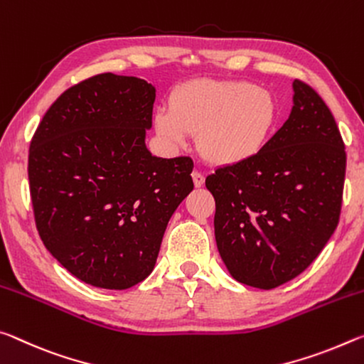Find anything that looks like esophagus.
<instances>
[{"label":"esophagus","instance_id":"34e87169","mask_svg":"<svg viewBox=\"0 0 364 364\" xmlns=\"http://www.w3.org/2000/svg\"><path fill=\"white\" fill-rule=\"evenodd\" d=\"M192 178H193V183H195V187H201L205 183V176L201 174L200 171H193L192 172Z\"/></svg>","mask_w":364,"mask_h":364}]
</instances>
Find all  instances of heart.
<instances>
[{
    "label": "heart",
    "instance_id": "heart-1",
    "mask_svg": "<svg viewBox=\"0 0 364 364\" xmlns=\"http://www.w3.org/2000/svg\"><path fill=\"white\" fill-rule=\"evenodd\" d=\"M154 112L156 132L172 145L196 135L203 158L218 166L247 163L263 151L277 124L271 92L247 80H192Z\"/></svg>",
    "mask_w": 364,
    "mask_h": 364
}]
</instances>
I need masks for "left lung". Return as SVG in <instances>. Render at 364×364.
Listing matches in <instances>:
<instances>
[{
	"label": "left lung",
	"mask_w": 364,
	"mask_h": 364,
	"mask_svg": "<svg viewBox=\"0 0 364 364\" xmlns=\"http://www.w3.org/2000/svg\"><path fill=\"white\" fill-rule=\"evenodd\" d=\"M345 166L331 109L295 80L294 108L263 151L206 177L218 250L235 281L276 289L316 259L341 218Z\"/></svg>",
	"instance_id": "1"
}]
</instances>
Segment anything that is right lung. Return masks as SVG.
Masks as SVG:
<instances>
[{
    "label": "right lung",
    "mask_w": 364,
    "mask_h": 364,
    "mask_svg": "<svg viewBox=\"0 0 364 364\" xmlns=\"http://www.w3.org/2000/svg\"><path fill=\"white\" fill-rule=\"evenodd\" d=\"M156 90L136 77L93 75L45 112L28 150L35 224L45 247L93 287L150 276L164 230L193 190V161L151 156Z\"/></svg>",
    "instance_id": "obj_1"
}]
</instances>
